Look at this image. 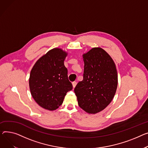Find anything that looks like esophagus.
I'll return each mask as SVG.
<instances>
[{
  "instance_id": "1",
  "label": "esophagus",
  "mask_w": 148,
  "mask_h": 148,
  "mask_svg": "<svg viewBox=\"0 0 148 148\" xmlns=\"http://www.w3.org/2000/svg\"><path fill=\"white\" fill-rule=\"evenodd\" d=\"M72 84H73V88H75V86H76V85H77V82H73Z\"/></svg>"
}]
</instances>
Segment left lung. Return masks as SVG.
Here are the masks:
<instances>
[{"mask_svg":"<svg viewBox=\"0 0 148 148\" xmlns=\"http://www.w3.org/2000/svg\"><path fill=\"white\" fill-rule=\"evenodd\" d=\"M83 80L74 88L78 104L88 114L103 110L112 101L118 85V75L112 58L101 47L83 55Z\"/></svg>","mask_w":148,"mask_h":148,"instance_id":"obj_1","label":"left lung"}]
</instances>
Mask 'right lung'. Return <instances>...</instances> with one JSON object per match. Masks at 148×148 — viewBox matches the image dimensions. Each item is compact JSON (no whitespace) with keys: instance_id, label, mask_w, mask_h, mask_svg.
Listing matches in <instances>:
<instances>
[{"instance_id":"1","label":"right lung","mask_w":148,"mask_h":148,"mask_svg":"<svg viewBox=\"0 0 148 148\" xmlns=\"http://www.w3.org/2000/svg\"><path fill=\"white\" fill-rule=\"evenodd\" d=\"M67 53L54 48L39 58L29 75V90L36 103L53 111L60 106L66 93L73 89L64 65Z\"/></svg>"}]
</instances>
